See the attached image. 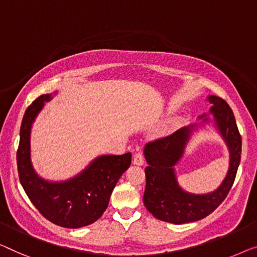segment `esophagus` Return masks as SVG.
Masks as SVG:
<instances>
[{"label": "esophagus", "instance_id": "obj_1", "mask_svg": "<svg viewBox=\"0 0 257 257\" xmlns=\"http://www.w3.org/2000/svg\"><path fill=\"white\" fill-rule=\"evenodd\" d=\"M133 163L135 164V165H143L144 164V157H143V153L142 152H137L134 155V159H133Z\"/></svg>", "mask_w": 257, "mask_h": 257}]
</instances>
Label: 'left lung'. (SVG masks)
<instances>
[{"label":"left lung","mask_w":257,"mask_h":257,"mask_svg":"<svg viewBox=\"0 0 257 257\" xmlns=\"http://www.w3.org/2000/svg\"><path fill=\"white\" fill-rule=\"evenodd\" d=\"M209 101L213 105L210 112L213 114L214 123L226 141L231 153L228 173L213 193L188 194L178 186L173 166L181 158L193 127L179 129L172 135L149 142L144 149L149 166L145 168L147 183L143 202L145 208L157 219L172 224L203 219L221 204L232 188L241 159V135L227 102L216 95H211Z\"/></svg>","instance_id":"obj_1"}]
</instances>
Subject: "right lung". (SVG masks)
Masks as SVG:
<instances>
[{"instance_id": "obj_1", "label": "right lung", "mask_w": 257, "mask_h": 257, "mask_svg": "<svg viewBox=\"0 0 257 257\" xmlns=\"http://www.w3.org/2000/svg\"><path fill=\"white\" fill-rule=\"evenodd\" d=\"M49 99V94L38 97L23 116L17 150L19 180L30 201L46 219L67 228L87 226L105 212L114 187L130 166L132 153L99 157L78 177L66 182L40 179L31 165L30 134L37 114Z\"/></svg>"}]
</instances>
